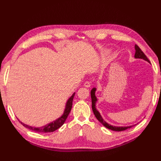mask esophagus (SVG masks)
Here are the masks:
<instances>
[{"instance_id":"1","label":"esophagus","mask_w":161,"mask_h":161,"mask_svg":"<svg viewBox=\"0 0 161 161\" xmlns=\"http://www.w3.org/2000/svg\"><path fill=\"white\" fill-rule=\"evenodd\" d=\"M84 86L86 87V88H89L91 86V83L89 82V81H86V82L84 83Z\"/></svg>"}]
</instances>
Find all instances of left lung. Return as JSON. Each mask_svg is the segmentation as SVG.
I'll return each instance as SVG.
<instances>
[{
  "label": "left lung",
  "mask_w": 161,
  "mask_h": 161,
  "mask_svg": "<svg viewBox=\"0 0 161 161\" xmlns=\"http://www.w3.org/2000/svg\"><path fill=\"white\" fill-rule=\"evenodd\" d=\"M134 47H135V50H136L135 55H134L135 59H143V60H145L146 61H147L148 63L150 64L149 60L147 59V57H146L145 54L143 53V52L141 50V48H140V47L137 45H135ZM96 91H97V88L95 87H93L91 91L92 109H93V114H94L95 116L96 117V118L98 119V121L100 122L102 125L104 126L105 127H107L108 129L112 130V131H125V130L127 129L131 128V127H132L133 126H135L136 125H136H131V126H118L111 125L108 124V123L106 122L104 119L102 118V115L100 114V112H99L96 108V103H97V102L98 100L97 97H96V95H95V92H96Z\"/></svg>",
  "instance_id": "1"
}]
</instances>
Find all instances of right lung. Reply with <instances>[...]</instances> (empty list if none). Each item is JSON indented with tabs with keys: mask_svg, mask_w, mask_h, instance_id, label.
Here are the masks:
<instances>
[{
	"mask_svg": "<svg viewBox=\"0 0 161 161\" xmlns=\"http://www.w3.org/2000/svg\"><path fill=\"white\" fill-rule=\"evenodd\" d=\"M75 93H73V95L68 98V100H67L66 103V106H65V108H64L63 114L61 115L59 118L56 119L55 120L51 122L48 123V124H47L43 126H41V127H35V126H32L26 124H24L23 122L20 121V122L25 127L28 128L30 130H32V131H35L36 132L47 133V132H53L54 131H56L57 129L60 128L61 126L64 124V122L66 121V118H68V115H69L72 108V105H73V100L75 96Z\"/></svg>",
	"mask_w": 161,
	"mask_h": 161,
	"instance_id": "add662e5",
	"label": "right lung"
}]
</instances>
